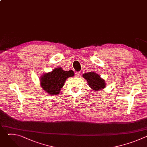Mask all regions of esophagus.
Instances as JSON below:
<instances>
[{
  "label": "esophagus",
  "mask_w": 147,
  "mask_h": 147,
  "mask_svg": "<svg viewBox=\"0 0 147 147\" xmlns=\"http://www.w3.org/2000/svg\"><path fill=\"white\" fill-rule=\"evenodd\" d=\"M81 74V72L80 71H78V72H76L75 73V77H78L80 76V75Z\"/></svg>",
  "instance_id": "1"
}]
</instances>
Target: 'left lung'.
I'll use <instances>...</instances> for the list:
<instances>
[{
    "mask_svg": "<svg viewBox=\"0 0 147 147\" xmlns=\"http://www.w3.org/2000/svg\"><path fill=\"white\" fill-rule=\"evenodd\" d=\"M82 77L87 80L89 86L94 90V91L101 90L105 87V81L96 73H87L84 74Z\"/></svg>",
    "mask_w": 147,
    "mask_h": 147,
    "instance_id": "1",
    "label": "left lung"
}]
</instances>
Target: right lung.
I'll list each match as a JSON object with an SVG mask.
<instances>
[{"label": "right lung", "mask_w": 147, "mask_h": 147, "mask_svg": "<svg viewBox=\"0 0 147 147\" xmlns=\"http://www.w3.org/2000/svg\"><path fill=\"white\" fill-rule=\"evenodd\" d=\"M73 71H64L61 67L55 69L52 72L46 73L40 78V85L43 90L50 95L59 94L66 79L73 77Z\"/></svg>", "instance_id": "1"}]
</instances>
